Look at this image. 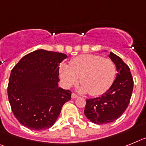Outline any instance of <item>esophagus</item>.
Instances as JSON below:
<instances>
[{"mask_svg":"<svg viewBox=\"0 0 146 146\" xmlns=\"http://www.w3.org/2000/svg\"><path fill=\"white\" fill-rule=\"evenodd\" d=\"M71 98H73V99H75V98H78V96H77L76 94H75V93H72Z\"/></svg>","mask_w":146,"mask_h":146,"instance_id":"obj_1","label":"esophagus"}]
</instances>
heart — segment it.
<instances>
[{
  "instance_id": "obj_1",
  "label": "heart",
  "mask_w": 146,
  "mask_h": 146,
  "mask_svg": "<svg viewBox=\"0 0 146 146\" xmlns=\"http://www.w3.org/2000/svg\"><path fill=\"white\" fill-rule=\"evenodd\" d=\"M59 74L64 85L69 87L78 83L82 84L80 90L93 96H101L111 87L116 75L115 63L93 54H84L75 57L70 65L62 64Z\"/></svg>"
}]
</instances>
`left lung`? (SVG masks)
I'll return each instance as SVG.
<instances>
[{
    "instance_id": "8db88e82",
    "label": "left lung",
    "mask_w": 146,
    "mask_h": 146,
    "mask_svg": "<svg viewBox=\"0 0 146 146\" xmlns=\"http://www.w3.org/2000/svg\"><path fill=\"white\" fill-rule=\"evenodd\" d=\"M109 57L116 66V78L101 97L87 99L84 109L86 117L99 125L113 122L123 115L131 99L134 86L129 66L111 52Z\"/></svg>"
}]
</instances>
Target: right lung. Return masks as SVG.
I'll list each match as a JSON object with an SVG mask.
<instances>
[{"label":"right lung","mask_w":146,"mask_h":146,"mask_svg":"<svg viewBox=\"0 0 146 146\" xmlns=\"http://www.w3.org/2000/svg\"><path fill=\"white\" fill-rule=\"evenodd\" d=\"M67 55L36 50L24 56L13 68L8 98L12 112L23 126L35 131L51 127L71 92L58 87L59 64Z\"/></svg>","instance_id":"obj_1"}]
</instances>
